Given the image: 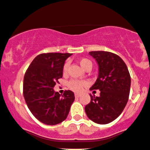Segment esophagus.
Returning <instances> with one entry per match:
<instances>
[{"instance_id":"34e87169","label":"esophagus","mask_w":150,"mask_h":150,"mask_svg":"<svg viewBox=\"0 0 150 150\" xmlns=\"http://www.w3.org/2000/svg\"><path fill=\"white\" fill-rule=\"evenodd\" d=\"M80 94H79V93H75V97H76V98H78V97H79V96H80Z\"/></svg>"}]
</instances>
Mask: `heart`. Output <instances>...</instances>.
Segmentation results:
<instances>
[{"label": "heart", "mask_w": 150, "mask_h": 150, "mask_svg": "<svg viewBox=\"0 0 150 150\" xmlns=\"http://www.w3.org/2000/svg\"><path fill=\"white\" fill-rule=\"evenodd\" d=\"M79 63L83 69H87L88 68L92 67V62L90 60L86 58H82L79 60ZM68 63H66L63 66V73H66L67 72V69H68ZM86 84V82L83 81L79 80H71L68 82V87L70 90H73L75 92H80L83 89V86Z\"/></svg>", "instance_id": "1"}]
</instances>
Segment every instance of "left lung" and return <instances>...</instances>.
Masks as SVG:
<instances>
[{
  "label": "left lung",
  "instance_id": "left-lung-1",
  "mask_svg": "<svg viewBox=\"0 0 150 150\" xmlns=\"http://www.w3.org/2000/svg\"><path fill=\"white\" fill-rule=\"evenodd\" d=\"M98 66V75L90 90H99L100 96L90 94L84 110L90 120L108 124L120 115L129 100L131 77L123 60L114 53L103 51L89 52Z\"/></svg>",
  "mask_w": 150,
  "mask_h": 150
}]
</instances>
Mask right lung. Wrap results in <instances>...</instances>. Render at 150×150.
Here are the masks:
<instances>
[{
    "instance_id": "right-lung-1",
    "label": "right lung",
    "mask_w": 150,
    "mask_h": 150,
    "mask_svg": "<svg viewBox=\"0 0 150 150\" xmlns=\"http://www.w3.org/2000/svg\"><path fill=\"white\" fill-rule=\"evenodd\" d=\"M69 53H47L36 56L25 72L23 94L28 108L39 121L54 125L67 119L75 100L74 93L66 90L60 96L54 87L63 77Z\"/></svg>"
}]
</instances>
